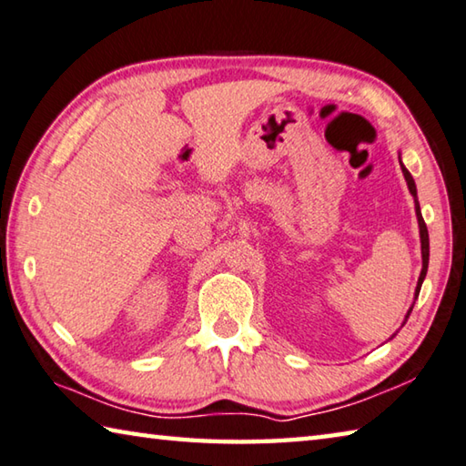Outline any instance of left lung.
<instances>
[{"label":"left lung","instance_id":"obj_1","mask_svg":"<svg viewBox=\"0 0 466 466\" xmlns=\"http://www.w3.org/2000/svg\"><path fill=\"white\" fill-rule=\"evenodd\" d=\"M401 171H403L405 181H408V187H410V191H411V196L416 198V183H413V177L410 175V171H408V168H405L403 165H401ZM416 214H418V224H420V238H421V262H424V267H421V273H420V279H418V287H416V295H420V287H421V283H424V277H426V270H428V258H430V240H428V228H426L424 218H421V211H420V204H418V199H416ZM411 309H413V306L410 308L408 316H405V321H408V318H410V314H411Z\"/></svg>","mask_w":466,"mask_h":466}]
</instances>
